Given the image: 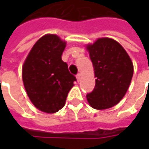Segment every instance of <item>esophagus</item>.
Wrapping results in <instances>:
<instances>
[{
    "instance_id": "esophagus-1",
    "label": "esophagus",
    "mask_w": 149,
    "mask_h": 149,
    "mask_svg": "<svg viewBox=\"0 0 149 149\" xmlns=\"http://www.w3.org/2000/svg\"><path fill=\"white\" fill-rule=\"evenodd\" d=\"M81 73H78V74L77 75V80L78 82L81 81Z\"/></svg>"
}]
</instances>
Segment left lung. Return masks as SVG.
Returning <instances> with one entry per match:
<instances>
[{"mask_svg": "<svg viewBox=\"0 0 149 149\" xmlns=\"http://www.w3.org/2000/svg\"><path fill=\"white\" fill-rule=\"evenodd\" d=\"M94 68L96 84L88 93L95 109L112 108L125 97L133 75V65L125 49L111 38H100L87 46Z\"/></svg>", "mask_w": 149, "mask_h": 149, "instance_id": "1", "label": "left lung"}]
</instances>
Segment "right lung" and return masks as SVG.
Masks as SVG:
<instances>
[{
    "instance_id": "1",
    "label": "right lung",
    "mask_w": 149,
    "mask_h": 149,
    "mask_svg": "<svg viewBox=\"0 0 149 149\" xmlns=\"http://www.w3.org/2000/svg\"><path fill=\"white\" fill-rule=\"evenodd\" d=\"M66 42L56 35L47 34L37 40L22 67L24 88L34 106L54 113L65 106L77 79L68 71L61 55Z\"/></svg>"
}]
</instances>
